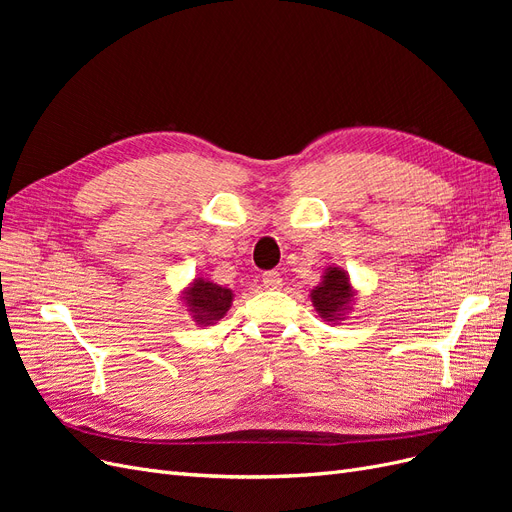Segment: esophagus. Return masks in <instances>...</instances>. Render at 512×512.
<instances>
[{"label":"esophagus","mask_w":512,"mask_h":512,"mask_svg":"<svg viewBox=\"0 0 512 512\" xmlns=\"http://www.w3.org/2000/svg\"><path fill=\"white\" fill-rule=\"evenodd\" d=\"M262 284H265L267 290H280L282 288V275L277 271L262 273Z\"/></svg>","instance_id":"esophagus-1"}]
</instances>
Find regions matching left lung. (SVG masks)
<instances>
[{"label": "left lung", "instance_id": "left-lung-1", "mask_svg": "<svg viewBox=\"0 0 512 512\" xmlns=\"http://www.w3.org/2000/svg\"><path fill=\"white\" fill-rule=\"evenodd\" d=\"M316 312L327 322H339L344 320L348 309L354 299V290L350 284V277L344 269L329 267L322 275V282L309 292Z\"/></svg>", "mask_w": 512, "mask_h": 512}]
</instances>
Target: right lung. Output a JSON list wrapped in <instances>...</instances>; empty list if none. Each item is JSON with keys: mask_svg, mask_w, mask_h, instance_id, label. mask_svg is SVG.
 Wrapping results in <instances>:
<instances>
[{"mask_svg": "<svg viewBox=\"0 0 512 512\" xmlns=\"http://www.w3.org/2000/svg\"><path fill=\"white\" fill-rule=\"evenodd\" d=\"M183 301L194 322L211 324L224 318V314L230 309L232 290L203 280V277H196V280L183 290Z\"/></svg>", "mask_w": 512, "mask_h": 512, "instance_id": "1", "label": "right lung"}]
</instances>
